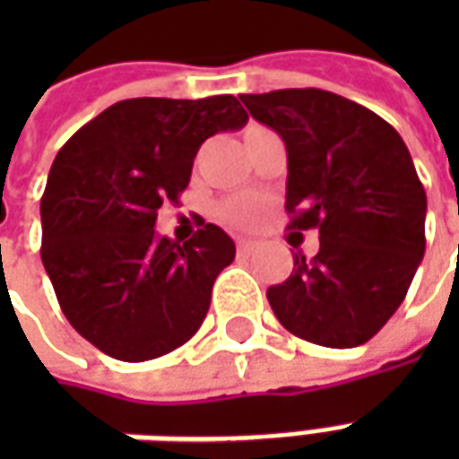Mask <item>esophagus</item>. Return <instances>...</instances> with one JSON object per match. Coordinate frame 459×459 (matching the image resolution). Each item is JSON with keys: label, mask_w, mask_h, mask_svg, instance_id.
Wrapping results in <instances>:
<instances>
[{"label": "esophagus", "mask_w": 459, "mask_h": 459, "mask_svg": "<svg viewBox=\"0 0 459 459\" xmlns=\"http://www.w3.org/2000/svg\"><path fill=\"white\" fill-rule=\"evenodd\" d=\"M255 248H258V243H253V240H238L240 255H250V253H253Z\"/></svg>", "instance_id": "34e87169"}]
</instances>
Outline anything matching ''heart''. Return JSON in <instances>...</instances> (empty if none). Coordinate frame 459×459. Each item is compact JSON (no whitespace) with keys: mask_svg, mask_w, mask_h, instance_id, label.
Here are the masks:
<instances>
[{"mask_svg":"<svg viewBox=\"0 0 459 459\" xmlns=\"http://www.w3.org/2000/svg\"><path fill=\"white\" fill-rule=\"evenodd\" d=\"M263 213V201L253 194L243 196H230L219 206V219L233 229H248Z\"/></svg>","mask_w":459,"mask_h":459,"instance_id":"heart-1","label":"heart"}]
</instances>
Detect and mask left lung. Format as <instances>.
<instances>
[{"instance_id":"1","label":"left lung","mask_w":459,"mask_h":459,"mask_svg":"<svg viewBox=\"0 0 459 459\" xmlns=\"http://www.w3.org/2000/svg\"><path fill=\"white\" fill-rule=\"evenodd\" d=\"M288 150L290 229L319 230L268 288L280 325L332 349L368 342L401 307L425 253V189L401 134L364 105L319 88L240 95Z\"/></svg>"}]
</instances>
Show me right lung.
<instances>
[{
    "mask_svg": "<svg viewBox=\"0 0 459 459\" xmlns=\"http://www.w3.org/2000/svg\"><path fill=\"white\" fill-rule=\"evenodd\" d=\"M246 122L233 95L132 98L56 154L41 196V260L65 319L103 354L157 359L201 327L236 246L204 221L184 246L160 238L157 211L179 201L201 144Z\"/></svg>",
    "mask_w": 459,
    "mask_h": 459,
    "instance_id": "1",
    "label": "right lung"
}]
</instances>
